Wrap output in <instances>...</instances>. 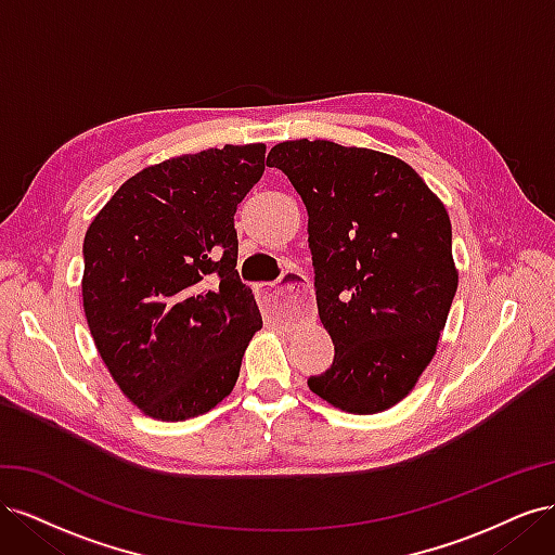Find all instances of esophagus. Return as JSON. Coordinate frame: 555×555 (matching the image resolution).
<instances>
[{"instance_id": "1", "label": "esophagus", "mask_w": 555, "mask_h": 555, "mask_svg": "<svg viewBox=\"0 0 555 555\" xmlns=\"http://www.w3.org/2000/svg\"><path fill=\"white\" fill-rule=\"evenodd\" d=\"M259 298L261 308L266 314L278 317V319H300L308 308V284L306 278L300 273H287L284 275V284H259Z\"/></svg>"}]
</instances>
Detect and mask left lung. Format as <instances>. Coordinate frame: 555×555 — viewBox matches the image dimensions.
<instances>
[{
    "label": "left lung",
    "mask_w": 555,
    "mask_h": 555,
    "mask_svg": "<svg viewBox=\"0 0 555 555\" xmlns=\"http://www.w3.org/2000/svg\"><path fill=\"white\" fill-rule=\"evenodd\" d=\"M266 164L306 204L319 319L335 347L310 391L349 414L393 408L433 361L456 296L444 204L377 150L298 139Z\"/></svg>",
    "instance_id": "1"
}]
</instances>
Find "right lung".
<instances>
[{"label": "right lung", "instance_id": "1", "mask_svg": "<svg viewBox=\"0 0 555 555\" xmlns=\"http://www.w3.org/2000/svg\"><path fill=\"white\" fill-rule=\"evenodd\" d=\"M266 145L171 157L131 176L82 241V308L120 391L157 422L210 412L236 386L261 328L236 271L233 215Z\"/></svg>", "mask_w": 555, "mask_h": 555}]
</instances>
